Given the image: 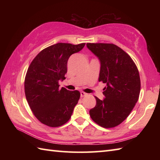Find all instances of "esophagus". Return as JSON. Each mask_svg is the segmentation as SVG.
<instances>
[{"label": "esophagus", "mask_w": 160, "mask_h": 160, "mask_svg": "<svg viewBox=\"0 0 160 160\" xmlns=\"http://www.w3.org/2000/svg\"><path fill=\"white\" fill-rule=\"evenodd\" d=\"M87 93H85V92H83V91H82V92H80V96L81 97H84V96H87Z\"/></svg>", "instance_id": "esophagus-1"}]
</instances>
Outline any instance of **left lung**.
<instances>
[{
  "instance_id": "obj_1",
  "label": "left lung",
  "mask_w": 160,
  "mask_h": 160,
  "mask_svg": "<svg viewBox=\"0 0 160 160\" xmlns=\"http://www.w3.org/2000/svg\"><path fill=\"white\" fill-rule=\"evenodd\" d=\"M101 64L99 81L107 84L103 100L95 96L91 119L102 127L113 128L131 113L138 100L141 83L138 67L131 56L112 43H87Z\"/></svg>"
}]
</instances>
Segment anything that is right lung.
Instances as JSON below:
<instances>
[{
	"label": "right lung",
	"mask_w": 160,
	"mask_h": 160,
	"mask_svg": "<svg viewBox=\"0 0 160 160\" xmlns=\"http://www.w3.org/2000/svg\"><path fill=\"white\" fill-rule=\"evenodd\" d=\"M84 45L55 44L42 49L30 64L25 78V96L33 114L43 124L58 127L69 120L80 93L60 89L59 81L65 79L69 57Z\"/></svg>",
	"instance_id": "1"
}]
</instances>
